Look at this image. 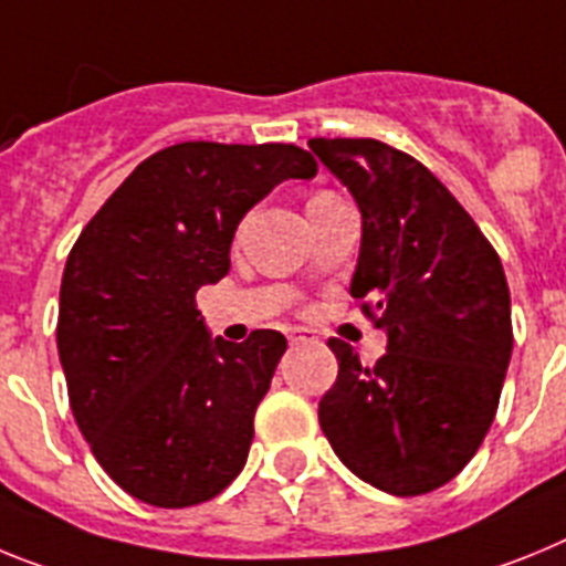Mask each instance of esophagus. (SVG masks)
<instances>
[{
	"mask_svg": "<svg viewBox=\"0 0 566 566\" xmlns=\"http://www.w3.org/2000/svg\"><path fill=\"white\" fill-rule=\"evenodd\" d=\"M287 338H290V344L316 342V336H313V331H307V327H290V331H287Z\"/></svg>",
	"mask_w": 566,
	"mask_h": 566,
	"instance_id": "esophagus-1",
	"label": "esophagus"
}]
</instances>
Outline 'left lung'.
Returning a JSON list of instances; mask_svg holds the SVG:
<instances>
[{
  "instance_id": "left-lung-1",
  "label": "left lung",
  "mask_w": 566,
  "mask_h": 566,
  "mask_svg": "<svg viewBox=\"0 0 566 566\" xmlns=\"http://www.w3.org/2000/svg\"><path fill=\"white\" fill-rule=\"evenodd\" d=\"M350 190L361 248L350 282L387 353L361 367L331 338L336 385L318 401L333 453L390 495H421L464 470L495 419L513 353L499 253L421 161L376 139H311Z\"/></svg>"
}]
</instances>
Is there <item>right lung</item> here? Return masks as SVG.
<instances>
[{"label": "right lung", "instance_id": "add662e5", "mask_svg": "<svg viewBox=\"0 0 566 566\" xmlns=\"http://www.w3.org/2000/svg\"><path fill=\"white\" fill-rule=\"evenodd\" d=\"M316 170L296 145L181 142L142 161L73 244L59 361L78 430L134 499L193 507L242 473L287 338H213L196 293L228 276L244 213Z\"/></svg>", "mask_w": 566, "mask_h": 566}]
</instances>
